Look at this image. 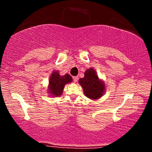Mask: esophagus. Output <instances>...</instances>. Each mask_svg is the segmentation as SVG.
I'll use <instances>...</instances> for the list:
<instances>
[{
  "label": "esophagus",
  "instance_id": "34e87169",
  "mask_svg": "<svg viewBox=\"0 0 152 152\" xmlns=\"http://www.w3.org/2000/svg\"><path fill=\"white\" fill-rule=\"evenodd\" d=\"M73 79H74V83H76L78 81V76H74V77H73Z\"/></svg>",
  "mask_w": 152,
  "mask_h": 152
}]
</instances>
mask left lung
<instances>
[{
	"instance_id": "1",
	"label": "left lung",
	"mask_w": 152,
	"mask_h": 152,
	"mask_svg": "<svg viewBox=\"0 0 152 152\" xmlns=\"http://www.w3.org/2000/svg\"><path fill=\"white\" fill-rule=\"evenodd\" d=\"M78 83L83 88L84 95L91 100H98L106 91L105 83L102 78H99L93 68L86 69L84 77L78 80Z\"/></svg>"
}]
</instances>
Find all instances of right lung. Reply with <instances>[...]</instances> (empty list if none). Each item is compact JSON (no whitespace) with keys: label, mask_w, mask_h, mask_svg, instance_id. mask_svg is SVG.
I'll list each match as a JSON object with an SVG mask.
<instances>
[{"label":"right lung","mask_w":152,"mask_h":152,"mask_svg":"<svg viewBox=\"0 0 152 152\" xmlns=\"http://www.w3.org/2000/svg\"><path fill=\"white\" fill-rule=\"evenodd\" d=\"M72 81L73 78L69 74H66L61 76L58 71H53L48 80L47 93L51 97L60 96L62 95L65 85Z\"/></svg>","instance_id":"obj_1"}]
</instances>
